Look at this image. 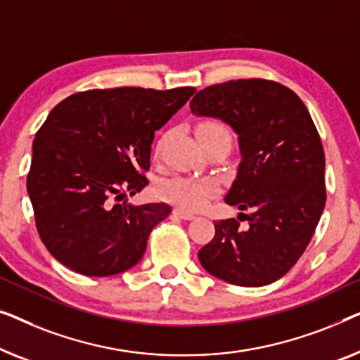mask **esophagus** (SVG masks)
<instances>
[{"mask_svg": "<svg viewBox=\"0 0 360 360\" xmlns=\"http://www.w3.org/2000/svg\"><path fill=\"white\" fill-rule=\"evenodd\" d=\"M173 214L176 217H179V219H182V220H192L195 217L194 214H191V212H186V210H181V209H174Z\"/></svg>", "mask_w": 360, "mask_h": 360, "instance_id": "esophagus-1", "label": "esophagus"}]
</instances>
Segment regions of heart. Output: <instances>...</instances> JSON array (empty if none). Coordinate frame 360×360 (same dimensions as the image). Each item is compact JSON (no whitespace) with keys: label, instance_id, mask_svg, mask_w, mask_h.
Here are the masks:
<instances>
[{"label":"heart","instance_id":"b5f03b06","mask_svg":"<svg viewBox=\"0 0 360 360\" xmlns=\"http://www.w3.org/2000/svg\"><path fill=\"white\" fill-rule=\"evenodd\" d=\"M197 134H217V131H225L229 134L224 125L214 120H207L197 125ZM160 199L173 204L181 210L194 212L199 210L205 204L207 199L215 192L214 181L204 178H194V176H171L163 179L156 187Z\"/></svg>","mask_w":360,"mask_h":360}]
</instances>
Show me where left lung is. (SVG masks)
<instances>
[{
    "mask_svg": "<svg viewBox=\"0 0 360 360\" xmlns=\"http://www.w3.org/2000/svg\"><path fill=\"white\" fill-rule=\"evenodd\" d=\"M197 117L219 119L238 135L240 165L225 202L248 221L215 224L199 251L210 276L261 287L285 276L307 250L326 204L325 153L302 99L279 83L236 79L199 91Z\"/></svg>",
    "mask_w": 360,
    "mask_h": 360,
    "instance_id": "left-lung-1",
    "label": "left lung"
}]
</instances>
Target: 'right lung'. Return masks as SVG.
<instances>
[{
    "instance_id": "obj_1",
    "label": "right lung",
    "mask_w": 360,
    "mask_h": 360,
    "mask_svg": "<svg viewBox=\"0 0 360 360\" xmlns=\"http://www.w3.org/2000/svg\"><path fill=\"white\" fill-rule=\"evenodd\" d=\"M194 88L91 89L55 105L32 143L27 192L40 240L78 274L108 277L141 259L168 204H129L148 186L151 143Z\"/></svg>"
}]
</instances>
